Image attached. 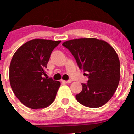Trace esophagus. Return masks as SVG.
Here are the masks:
<instances>
[{"label": "esophagus", "mask_w": 134, "mask_h": 134, "mask_svg": "<svg viewBox=\"0 0 134 134\" xmlns=\"http://www.w3.org/2000/svg\"><path fill=\"white\" fill-rule=\"evenodd\" d=\"M62 82L63 83H65V84H69V83L72 82L71 80H62Z\"/></svg>", "instance_id": "34e87169"}]
</instances>
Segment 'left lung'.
<instances>
[{
    "label": "left lung",
    "instance_id": "obj_1",
    "mask_svg": "<svg viewBox=\"0 0 134 134\" xmlns=\"http://www.w3.org/2000/svg\"><path fill=\"white\" fill-rule=\"evenodd\" d=\"M71 52L80 69L88 76L87 84L76 95L80 104L91 108L103 106L115 93L120 77V61L113 48L103 40L79 38L62 44Z\"/></svg>",
    "mask_w": 134,
    "mask_h": 134
}]
</instances>
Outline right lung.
<instances>
[{
    "label": "right lung",
    "mask_w": 134,
    "mask_h": 134,
    "mask_svg": "<svg viewBox=\"0 0 134 134\" xmlns=\"http://www.w3.org/2000/svg\"><path fill=\"white\" fill-rule=\"evenodd\" d=\"M61 41L32 39L14 53L10 65L9 79L17 98L33 109L48 107L54 102L61 84L43 77L52 52Z\"/></svg>",
    "instance_id": "add662e5"
}]
</instances>
